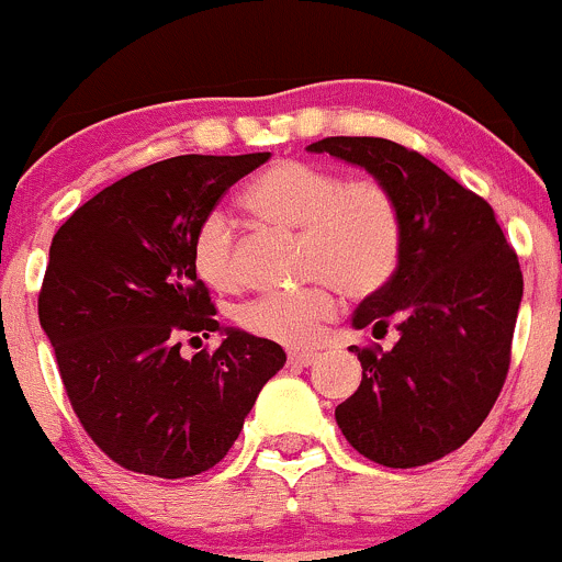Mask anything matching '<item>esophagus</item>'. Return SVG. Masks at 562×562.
Returning a JSON list of instances; mask_svg holds the SVG:
<instances>
[{
  "label": "esophagus",
  "mask_w": 562,
  "mask_h": 562,
  "mask_svg": "<svg viewBox=\"0 0 562 562\" xmlns=\"http://www.w3.org/2000/svg\"><path fill=\"white\" fill-rule=\"evenodd\" d=\"M316 361H318V353H313V351L289 353V364H294V367H311V364H316Z\"/></svg>",
  "instance_id": "obj_1"
}]
</instances>
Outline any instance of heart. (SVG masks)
Here are the masks:
<instances>
[{
    "label": "heart",
    "mask_w": 562,
    "mask_h": 562,
    "mask_svg": "<svg viewBox=\"0 0 562 562\" xmlns=\"http://www.w3.org/2000/svg\"><path fill=\"white\" fill-rule=\"evenodd\" d=\"M244 206L259 222L300 233L303 276L313 286L292 294H265L238 311L251 335L283 346H307L337 313V286L348 297L378 294L400 268L402 214L378 179H342L311 160H279L246 187ZM192 268L216 292L238 286L233 227L220 211L203 216L192 235Z\"/></svg>",
    "instance_id": "heart-1"
}]
</instances>
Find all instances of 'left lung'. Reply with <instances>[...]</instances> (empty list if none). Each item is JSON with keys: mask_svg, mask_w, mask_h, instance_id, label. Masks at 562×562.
<instances>
[{"mask_svg": "<svg viewBox=\"0 0 562 562\" xmlns=\"http://www.w3.org/2000/svg\"><path fill=\"white\" fill-rule=\"evenodd\" d=\"M307 153L361 166L394 195L402 257L394 279L353 313L391 351L351 346L361 383L337 404L348 442L370 461L413 469L458 450L482 426L509 372L522 273L496 214L415 149L375 136H329Z\"/></svg>", "mask_w": 562, "mask_h": 562, "instance_id": "obj_1", "label": "left lung"}]
</instances>
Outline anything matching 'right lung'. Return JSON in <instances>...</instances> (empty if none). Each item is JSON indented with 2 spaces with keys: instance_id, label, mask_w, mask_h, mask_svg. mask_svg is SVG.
I'll use <instances>...</instances> for the list:
<instances>
[{
  "instance_id": "1",
  "label": "right lung",
  "mask_w": 562,
  "mask_h": 562,
  "mask_svg": "<svg viewBox=\"0 0 562 562\" xmlns=\"http://www.w3.org/2000/svg\"><path fill=\"white\" fill-rule=\"evenodd\" d=\"M270 153L179 155L101 190L58 227L40 324L88 437L128 472L182 480L216 467L286 353L222 329L192 268V235ZM225 330L216 352L184 334ZM198 340V337H192Z\"/></svg>"
}]
</instances>
